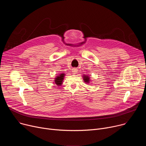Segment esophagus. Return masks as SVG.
I'll return each mask as SVG.
<instances>
[{"label": "esophagus", "instance_id": "34e87169", "mask_svg": "<svg viewBox=\"0 0 146 146\" xmlns=\"http://www.w3.org/2000/svg\"><path fill=\"white\" fill-rule=\"evenodd\" d=\"M77 69H76V68H73V70H72V72L73 73H77Z\"/></svg>", "mask_w": 146, "mask_h": 146}]
</instances>
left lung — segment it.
Instances as JSON below:
<instances>
[{"label": "left lung", "instance_id": "left-lung-1", "mask_svg": "<svg viewBox=\"0 0 146 146\" xmlns=\"http://www.w3.org/2000/svg\"><path fill=\"white\" fill-rule=\"evenodd\" d=\"M89 78H88V77L87 76H84V81H85V82H89Z\"/></svg>", "mask_w": 146, "mask_h": 146}]
</instances>
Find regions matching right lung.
I'll use <instances>...</instances> for the list:
<instances>
[{
	"mask_svg": "<svg viewBox=\"0 0 146 146\" xmlns=\"http://www.w3.org/2000/svg\"><path fill=\"white\" fill-rule=\"evenodd\" d=\"M64 74H60L59 76H57V77L55 78V82L56 83V85L60 86L62 84V80L64 79Z\"/></svg>",
	"mask_w": 146,
	"mask_h": 146,
	"instance_id": "1",
	"label": "right lung"
}]
</instances>
